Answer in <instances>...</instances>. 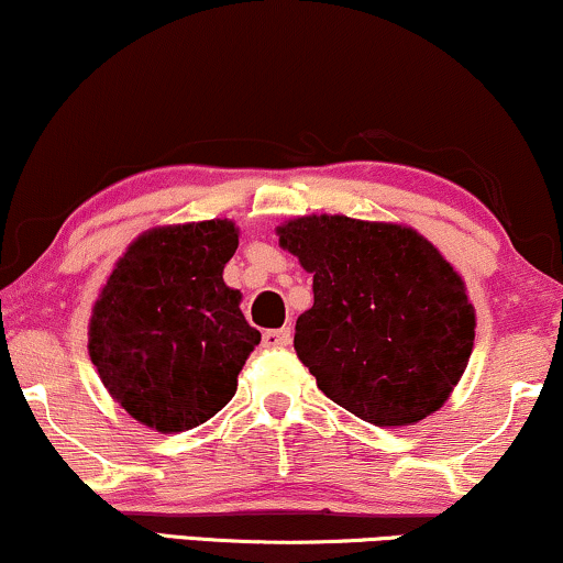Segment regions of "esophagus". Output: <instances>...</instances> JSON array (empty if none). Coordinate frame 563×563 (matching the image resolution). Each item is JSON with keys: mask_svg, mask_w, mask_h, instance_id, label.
I'll return each instance as SVG.
<instances>
[{"mask_svg": "<svg viewBox=\"0 0 563 563\" xmlns=\"http://www.w3.org/2000/svg\"><path fill=\"white\" fill-rule=\"evenodd\" d=\"M289 342H292V329H271L263 334V346H287Z\"/></svg>", "mask_w": 563, "mask_h": 563, "instance_id": "obj_1", "label": "esophagus"}]
</instances>
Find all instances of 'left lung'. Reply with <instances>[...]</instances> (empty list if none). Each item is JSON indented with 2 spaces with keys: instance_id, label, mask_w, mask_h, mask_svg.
Here are the masks:
<instances>
[{
  "instance_id": "left-lung-1",
  "label": "left lung",
  "mask_w": 563,
  "mask_h": 563,
  "mask_svg": "<svg viewBox=\"0 0 563 563\" xmlns=\"http://www.w3.org/2000/svg\"><path fill=\"white\" fill-rule=\"evenodd\" d=\"M276 234L313 276L295 350L325 397L380 428L441 409L475 344V308L441 250L412 227L342 213L289 219Z\"/></svg>"
}]
</instances>
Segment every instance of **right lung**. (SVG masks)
Segmentation results:
<instances>
[{
    "mask_svg": "<svg viewBox=\"0 0 563 563\" xmlns=\"http://www.w3.org/2000/svg\"><path fill=\"white\" fill-rule=\"evenodd\" d=\"M240 245L229 219L187 221L130 242L88 321V355L130 418L158 433L211 420L238 391L261 331L242 316L224 266Z\"/></svg>",
    "mask_w": 563,
    "mask_h": 563,
    "instance_id": "right-lung-1",
    "label": "right lung"
}]
</instances>
